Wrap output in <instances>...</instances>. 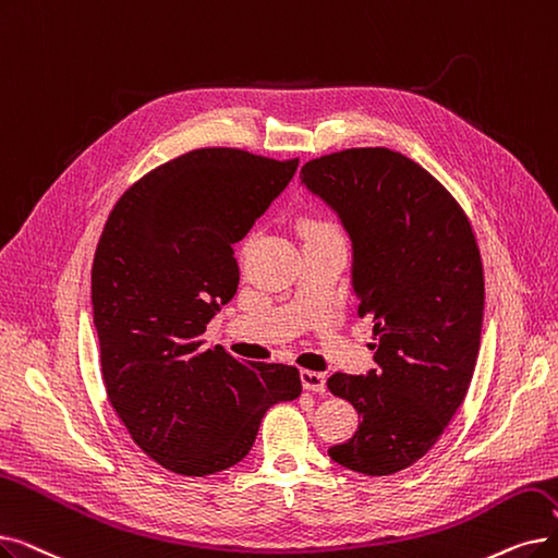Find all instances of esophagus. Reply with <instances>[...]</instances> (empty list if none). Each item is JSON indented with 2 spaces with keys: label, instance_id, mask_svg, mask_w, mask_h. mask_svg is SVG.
I'll return each mask as SVG.
<instances>
[{
  "label": "esophagus",
  "instance_id": "obj_1",
  "mask_svg": "<svg viewBox=\"0 0 558 558\" xmlns=\"http://www.w3.org/2000/svg\"><path fill=\"white\" fill-rule=\"evenodd\" d=\"M301 383L307 392H324L326 390V376L312 369L301 372Z\"/></svg>",
  "mask_w": 558,
  "mask_h": 558
}]
</instances>
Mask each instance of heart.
<instances>
[{
	"mask_svg": "<svg viewBox=\"0 0 558 558\" xmlns=\"http://www.w3.org/2000/svg\"><path fill=\"white\" fill-rule=\"evenodd\" d=\"M324 232H335V230L330 228V223L319 221V219H312V221L305 223V234H307V236H312V234H324Z\"/></svg>",
	"mask_w": 558,
	"mask_h": 558,
	"instance_id": "obj_1",
	"label": "heart"
}]
</instances>
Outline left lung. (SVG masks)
I'll return each mask as SVG.
<instances>
[{
  "label": "left lung",
  "mask_w": 558,
  "mask_h": 558,
  "mask_svg": "<svg viewBox=\"0 0 558 558\" xmlns=\"http://www.w3.org/2000/svg\"><path fill=\"white\" fill-rule=\"evenodd\" d=\"M301 180L351 236L357 314L374 319L376 339V369L328 378L360 417L328 456L367 476L397 474L438 442L470 390L486 296L476 236L451 193L390 148L324 155Z\"/></svg>",
  "instance_id": "1"
}]
</instances>
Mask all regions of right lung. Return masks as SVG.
<instances>
[{"mask_svg": "<svg viewBox=\"0 0 558 558\" xmlns=\"http://www.w3.org/2000/svg\"><path fill=\"white\" fill-rule=\"evenodd\" d=\"M236 148L157 166L113 205L93 259V324L107 397L132 440L184 476L236 465L266 410L301 395L296 367L244 365L203 332L236 294L232 244L296 173Z\"/></svg>", "mask_w": 558, "mask_h": 558, "instance_id": "1", "label": "right lung"}]
</instances>
